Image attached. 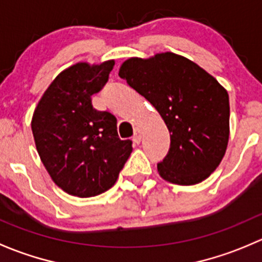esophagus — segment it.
I'll return each mask as SVG.
<instances>
[{
    "label": "esophagus",
    "mask_w": 262,
    "mask_h": 262,
    "mask_svg": "<svg viewBox=\"0 0 262 262\" xmlns=\"http://www.w3.org/2000/svg\"><path fill=\"white\" fill-rule=\"evenodd\" d=\"M141 141H142V132H141V129H137L136 134H134V137H133V142L136 144H139L141 143Z\"/></svg>",
    "instance_id": "34e87169"
}]
</instances>
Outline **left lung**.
<instances>
[{
  "instance_id": "obj_1",
  "label": "left lung",
  "mask_w": 262,
  "mask_h": 262,
  "mask_svg": "<svg viewBox=\"0 0 262 262\" xmlns=\"http://www.w3.org/2000/svg\"><path fill=\"white\" fill-rule=\"evenodd\" d=\"M119 76L155 106L170 132V150L157 165L161 178L178 185L209 178L228 146L227 90L196 63L171 52L129 58Z\"/></svg>"
}]
</instances>
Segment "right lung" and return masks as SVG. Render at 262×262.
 I'll use <instances>...</instances> for the list:
<instances>
[{"instance_id": "right-lung-1", "label": "right lung", "mask_w": 262, "mask_h": 262, "mask_svg": "<svg viewBox=\"0 0 262 262\" xmlns=\"http://www.w3.org/2000/svg\"><path fill=\"white\" fill-rule=\"evenodd\" d=\"M114 59L80 62L66 68L39 100L31 130L44 167L67 194L91 198L109 190L130 156L132 141H121L116 118L92 107Z\"/></svg>"}]
</instances>
